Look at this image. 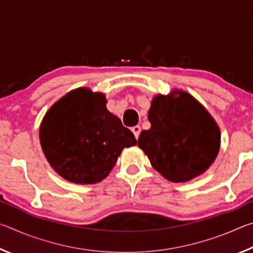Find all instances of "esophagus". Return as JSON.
I'll use <instances>...</instances> for the list:
<instances>
[{
	"label": "esophagus",
	"instance_id": "34e87169",
	"mask_svg": "<svg viewBox=\"0 0 253 253\" xmlns=\"http://www.w3.org/2000/svg\"><path fill=\"white\" fill-rule=\"evenodd\" d=\"M131 131L134 132V135H135V137H136V139H138V137H139V134H140V126H134V127H131Z\"/></svg>",
	"mask_w": 253,
	"mask_h": 253
}]
</instances>
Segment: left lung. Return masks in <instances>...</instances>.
Here are the masks:
<instances>
[{
	"label": "left lung",
	"instance_id": "left-lung-1",
	"mask_svg": "<svg viewBox=\"0 0 253 253\" xmlns=\"http://www.w3.org/2000/svg\"><path fill=\"white\" fill-rule=\"evenodd\" d=\"M147 117L151 128L140 132L138 146L166 179L188 182L215 161L220 151V128L188 92L174 89L169 95H156Z\"/></svg>",
	"mask_w": 253,
	"mask_h": 253
}]
</instances>
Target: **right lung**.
Segmentation results:
<instances>
[{
  "label": "right lung",
  "mask_w": 253,
  "mask_h": 253,
  "mask_svg": "<svg viewBox=\"0 0 253 253\" xmlns=\"http://www.w3.org/2000/svg\"><path fill=\"white\" fill-rule=\"evenodd\" d=\"M106 96L77 88L54 102L42 119L39 137L46 161L66 181L96 184L107 177L135 136L107 109Z\"/></svg>",
  "instance_id": "right-lung-1"
}]
</instances>
